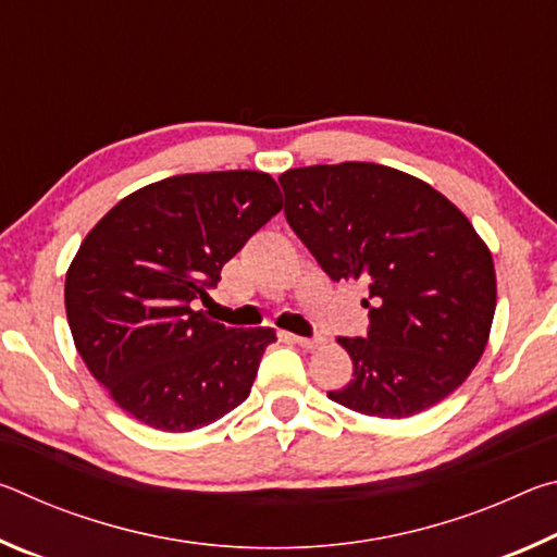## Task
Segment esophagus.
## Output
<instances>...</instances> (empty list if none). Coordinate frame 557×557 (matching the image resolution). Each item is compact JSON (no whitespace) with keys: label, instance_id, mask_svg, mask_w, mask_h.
<instances>
[{"label":"esophagus","instance_id":"34e87169","mask_svg":"<svg viewBox=\"0 0 557 557\" xmlns=\"http://www.w3.org/2000/svg\"><path fill=\"white\" fill-rule=\"evenodd\" d=\"M292 344H297L307 351H314V348L324 346V336H295V334H285Z\"/></svg>","mask_w":557,"mask_h":557}]
</instances>
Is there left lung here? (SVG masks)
<instances>
[{
  "label": "left lung",
  "instance_id": "obj_1",
  "mask_svg": "<svg viewBox=\"0 0 557 557\" xmlns=\"http://www.w3.org/2000/svg\"><path fill=\"white\" fill-rule=\"evenodd\" d=\"M285 215L332 280L366 287V338H336L354 379L329 398L403 420L432 408L482 358L496 309L492 250L447 196L371 162L314 164L280 176Z\"/></svg>",
  "mask_w": 557,
  "mask_h": 557
}]
</instances>
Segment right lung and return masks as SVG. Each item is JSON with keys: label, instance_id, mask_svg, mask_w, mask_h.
I'll use <instances>...</instances> for the list:
<instances>
[{"label": "right lung", "instance_id": "1", "mask_svg": "<svg viewBox=\"0 0 557 557\" xmlns=\"http://www.w3.org/2000/svg\"><path fill=\"white\" fill-rule=\"evenodd\" d=\"M280 209L275 178L238 169L162 178L92 225L65 272V314L83 363L132 418L191 432L248 398L275 332L228 329L194 301Z\"/></svg>", "mask_w": 557, "mask_h": 557}]
</instances>
